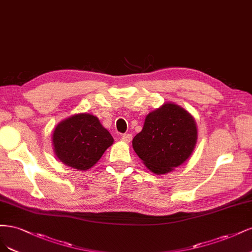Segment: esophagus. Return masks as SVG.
I'll return each mask as SVG.
<instances>
[{
    "label": "esophagus",
    "instance_id": "34e87169",
    "mask_svg": "<svg viewBox=\"0 0 252 252\" xmlns=\"http://www.w3.org/2000/svg\"><path fill=\"white\" fill-rule=\"evenodd\" d=\"M132 139H133L132 134H124L123 137H121V140H123L126 143H129L132 141Z\"/></svg>",
    "mask_w": 252,
    "mask_h": 252
}]
</instances>
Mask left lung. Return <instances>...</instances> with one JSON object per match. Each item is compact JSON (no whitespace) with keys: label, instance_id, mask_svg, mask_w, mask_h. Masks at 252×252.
I'll use <instances>...</instances> for the list:
<instances>
[{"label":"left lung","instance_id":"left-lung-1","mask_svg":"<svg viewBox=\"0 0 252 252\" xmlns=\"http://www.w3.org/2000/svg\"><path fill=\"white\" fill-rule=\"evenodd\" d=\"M197 141L194 118L180 105L165 102L145 116L142 131L134 137L132 144L151 172L164 175L191 156Z\"/></svg>","mask_w":252,"mask_h":252}]
</instances>
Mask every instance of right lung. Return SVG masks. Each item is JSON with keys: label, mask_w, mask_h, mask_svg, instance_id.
Returning a JSON list of instances; mask_svg holds the SVG:
<instances>
[{"label": "right lung", "mask_w": 252, "mask_h": 252, "mask_svg": "<svg viewBox=\"0 0 252 252\" xmlns=\"http://www.w3.org/2000/svg\"><path fill=\"white\" fill-rule=\"evenodd\" d=\"M114 142L99 119L79 113L62 120L52 133L53 152L63 164L78 170L94 166Z\"/></svg>", "instance_id": "1"}]
</instances>
